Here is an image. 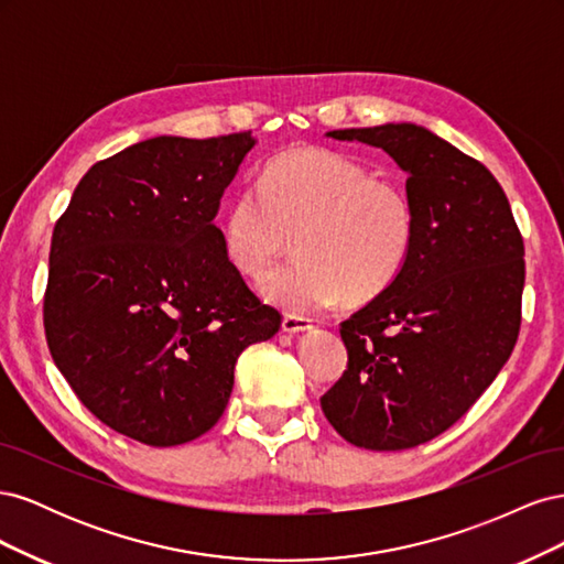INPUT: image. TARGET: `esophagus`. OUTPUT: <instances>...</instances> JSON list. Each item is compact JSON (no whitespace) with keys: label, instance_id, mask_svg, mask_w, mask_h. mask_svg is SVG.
<instances>
[{"label":"esophagus","instance_id":"1","mask_svg":"<svg viewBox=\"0 0 564 564\" xmlns=\"http://www.w3.org/2000/svg\"><path fill=\"white\" fill-rule=\"evenodd\" d=\"M308 329H313V324L308 317H303V315H284V319H282V332H286V334L308 332Z\"/></svg>","mask_w":564,"mask_h":564}]
</instances>
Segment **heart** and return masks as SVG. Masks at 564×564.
Here are the masks:
<instances>
[{
	"instance_id": "heart-1",
	"label": "heart",
	"mask_w": 564,
	"mask_h": 564,
	"mask_svg": "<svg viewBox=\"0 0 564 564\" xmlns=\"http://www.w3.org/2000/svg\"><path fill=\"white\" fill-rule=\"evenodd\" d=\"M296 235L299 259L263 294L292 313L369 301L398 280L416 235L404 187L344 152L296 148L272 158L256 187L237 193L220 220L228 261L263 280Z\"/></svg>"
}]
</instances>
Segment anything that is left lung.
Masks as SVG:
<instances>
[{
  "mask_svg": "<svg viewBox=\"0 0 564 564\" xmlns=\"http://www.w3.org/2000/svg\"><path fill=\"white\" fill-rule=\"evenodd\" d=\"M327 135L398 162L416 235L398 280L340 322L348 369L319 404L355 447L412 449L464 416L513 352L522 235L489 169L433 131L402 122Z\"/></svg>",
  "mask_w": 564,
  "mask_h": 564,
  "instance_id": "left-lung-1",
  "label": "left lung"
}]
</instances>
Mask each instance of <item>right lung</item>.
Instances as JSON below:
<instances>
[{"label": "right lung", "mask_w": 564, "mask_h": 564, "mask_svg": "<svg viewBox=\"0 0 564 564\" xmlns=\"http://www.w3.org/2000/svg\"><path fill=\"white\" fill-rule=\"evenodd\" d=\"M251 131L158 135L96 162L51 237L46 344L89 412L150 447L214 429L245 348L278 334L214 218Z\"/></svg>", "instance_id": "right-lung-1"}]
</instances>
